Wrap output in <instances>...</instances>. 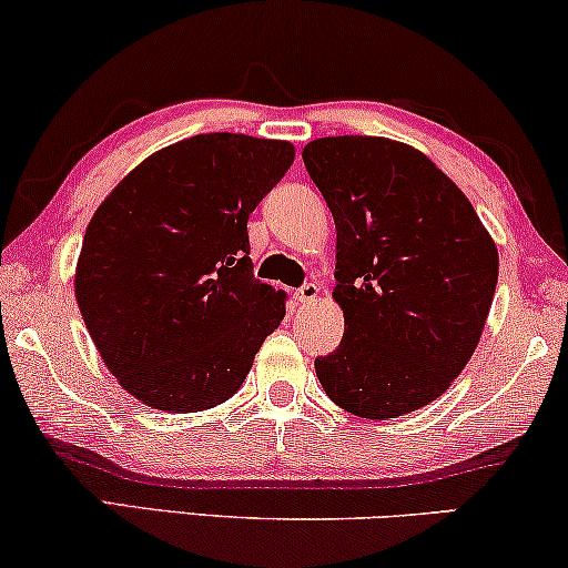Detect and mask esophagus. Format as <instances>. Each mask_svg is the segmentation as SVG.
<instances>
[{"label":"esophagus","instance_id":"esophagus-1","mask_svg":"<svg viewBox=\"0 0 568 568\" xmlns=\"http://www.w3.org/2000/svg\"><path fill=\"white\" fill-rule=\"evenodd\" d=\"M293 295H295V301H298V303H311L318 295V285L316 283H303Z\"/></svg>","mask_w":568,"mask_h":568}]
</instances>
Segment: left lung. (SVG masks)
<instances>
[{"label":"left lung","mask_w":568,"mask_h":568,"mask_svg":"<svg viewBox=\"0 0 568 568\" xmlns=\"http://www.w3.org/2000/svg\"><path fill=\"white\" fill-rule=\"evenodd\" d=\"M303 164L337 226L334 301L345 334L316 357L326 396L394 419L445 394L474 355L499 254L474 205L422 151L378 135H332Z\"/></svg>","instance_id":"1"}]
</instances>
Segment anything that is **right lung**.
<instances>
[{
	"instance_id": "add662e5",
	"label": "right lung",
	"mask_w": 568,
	"mask_h": 568,
	"mask_svg": "<svg viewBox=\"0 0 568 568\" xmlns=\"http://www.w3.org/2000/svg\"><path fill=\"white\" fill-rule=\"evenodd\" d=\"M291 164L287 141L201 133L151 154L92 215L77 303L128 394L203 412L242 386L285 316L254 277L246 221Z\"/></svg>"
}]
</instances>
